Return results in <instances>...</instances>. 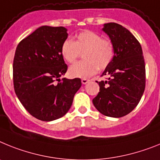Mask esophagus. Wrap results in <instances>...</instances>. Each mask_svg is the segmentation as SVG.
Wrapping results in <instances>:
<instances>
[{
	"mask_svg": "<svg viewBox=\"0 0 160 160\" xmlns=\"http://www.w3.org/2000/svg\"><path fill=\"white\" fill-rule=\"evenodd\" d=\"M88 81H89V80H88V79H82L81 80V82L83 84H86Z\"/></svg>",
	"mask_w": 160,
	"mask_h": 160,
	"instance_id": "obj_1",
	"label": "esophagus"
}]
</instances>
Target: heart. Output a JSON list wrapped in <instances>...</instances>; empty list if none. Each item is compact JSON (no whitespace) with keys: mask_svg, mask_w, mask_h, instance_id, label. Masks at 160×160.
Returning <instances> with one entry per match:
<instances>
[{"mask_svg":"<svg viewBox=\"0 0 160 160\" xmlns=\"http://www.w3.org/2000/svg\"><path fill=\"white\" fill-rule=\"evenodd\" d=\"M61 55L68 63L77 60L83 53L84 60L75 63L69 68L72 77L88 78L98 69H105L113 61L114 47L110 39L102 38L92 30H84L75 35L73 42L66 39L60 47Z\"/></svg>","mask_w":160,"mask_h":160,"instance_id":"1","label":"heart"}]
</instances>
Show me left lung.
<instances>
[{
  "label": "left lung",
  "mask_w": 160,
  "mask_h": 160,
  "mask_svg": "<svg viewBox=\"0 0 160 160\" xmlns=\"http://www.w3.org/2000/svg\"><path fill=\"white\" fill-rule=\"evenodd\" d=\"M104 31L114 47V57L102 76L105 81H97L100 92L92 103L107 117L121 118L138 105L145 90L146 68L139 42L127 29L114 22L105 24Z\"/></svg>",
  "instance_id": "obj_1"
}]
</instances>
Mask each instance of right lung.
<instances>
[{"instance_id": "obj_1", "label": "right lung", "mask_w": 160, "mask_h": 160, "mask_svg": "<svg viewBox=\"0 0 160 160\" xmlns=\"http://www.w3.org/2000/svg\"><path fill=\"white\" fill-rule=\"evenodd\" d=\"M67 38L63 26H41L23 38L15 51V93L29 113L43 122L66 114L81 86L80 78L59 79L68 70L60 52Z\"/></svg>"}]
</instances>
